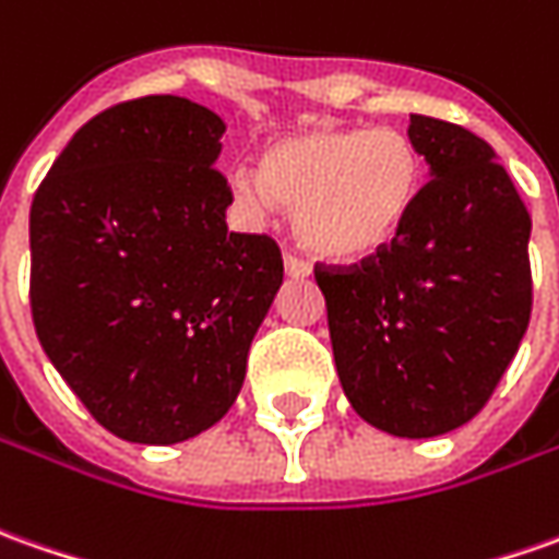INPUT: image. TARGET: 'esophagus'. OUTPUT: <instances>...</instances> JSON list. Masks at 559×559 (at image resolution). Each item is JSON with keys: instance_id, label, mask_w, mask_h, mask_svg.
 <instances>
[{"instance_id": "esophagus-1", "label": "esophagus", "mask_w": 559, "mask_h": 559, "mask_svg": "<svg viewBox=\"0 0 559 559\" xmlns=\"http://www.w3.org/2000/svg\"><path fill=\"white\" fill-rule=\"evenodd\" d=\"M284 272H287V278H309L311 265L294 253H284Z\"/></svg>"}]
</instances>
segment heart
I'll return each mask as SVG.
<instances>
[{
	"label": "heart",
	"mask_w": 559,
	"mask_h": 559,
	"mask_svg": "<svg viewBox=\"0 0 559 559\" xmlns=\"http://www.w3.org/2000/svg\"><path fill=\"white\" fill-rule=\"evenodd\" d=\"M423 189V152L394 128H306L275 140L263 170L241 165L229 174V195L241 214L265 219L284 204L294 211L296 238L336 263L389 248Z\"/></svg>",
	"instance_id": "obj_1"
}]
</instances>
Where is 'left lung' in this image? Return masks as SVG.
I'll list each match as a JSON object with an SVG mask.
<instances>
[{
	"label": "left lung",
	"mask_w": 559,
	"mask_h": 559,
	"mask_svg": "<svg viewBox=\"0 0 559 559\" xmlns=\"http://www.w3.org/2000/svg\"><path fill=\"white\" fill-rule=\"evenodd\" d=\"M407 134L431 180L404 231L314 281L355 413L438 438L484 409L530 328L533 219L487 140L431 116H409Z\"/></svg>",
	"instance_id": "left-lung-1"
}]
</instances>
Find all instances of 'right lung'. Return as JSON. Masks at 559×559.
Wrapping results in <instances>:
<instances>
[{"mask_svg": "<svg viewBox=\"0 0 559 559\" xmlns=\"http://www.w3.org/2000/svg\"><path fill=\"white\" fill-rule=\"evenodd\" d=\"M223 134L216 112L174 94L104 109L29 207L36 336L131 443H180L229 413L284 278L269 235L226 226Z\"/></svg>", "mask_w": 559, "mask_h": 559, "instance_id": "right-lung-1", "label": "right lung"}]
</instances>
